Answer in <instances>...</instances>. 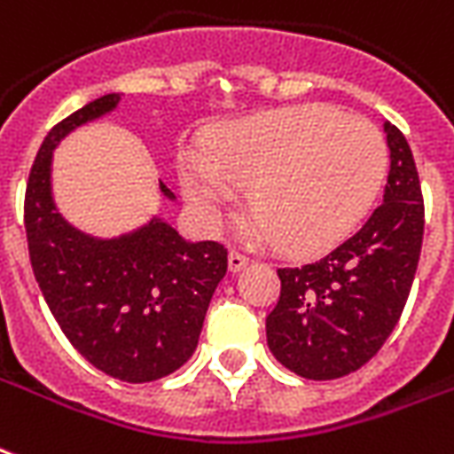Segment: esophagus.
<instances>
[{
	"instance_id": "esophagus-1",
	"label": "esophagus",
	"mask_w": 454,
	"mask_h": 454,
	"mask_svg": "<svg viewBox=\"0 0 454 454\" xmlns=\"http://www.w3.org/2000/svg\"><path fill=\"white\" fill-rule=\"evenodd\" d=\"M250 264V259L245 257V254H240V252H228V271L231 273H238L242 271L245 266Z\"/></svg>"
}]
</instances>
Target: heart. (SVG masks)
I'll list each match as a JSON object with an SVG mask.
<instances>
[{
  "label": "heart",
  "mask_w": 454,
  "mask_h": 454,
  "mask_svg": "<svg viewBox=\"0 0 454 454\" xmlns=\"http://www.w3.org/2000/svg\"><path fill=\"white\" fill-rule=\"evenodd\" d=\"M388 171V147L372 121L333 106H297L235 121L207 152L178 157V183L190 212L219 219L250 183L257 216L242 223L254 240H278L295 252H321L362 223Z\"/></svg>",
  "instance_id": "b5f03b06"
}]
</instances>
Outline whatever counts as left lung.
Listing matches in <instances>:
<instances>
[{
    "label": "left lung",
    "instance_id": "left-lung-1",
    "mask_svg": "<svg viewBox=\"0 0 454 454\" xmlns=\"http://www.w3.org/2000/svg\"><path fill=\"white\" fill-rule=\"evenodd\" d=\"M383 133L390 150L383 204L319 262L278 269L281 297L266 317V342L302 379H340L364 366L395 328L410 295L424 202L404 135L388 121Z\"/></svg>",
    "mask_w": 454,
    "mask_h": 454
}]
</instances>
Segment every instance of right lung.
<instances>
[{
	"mask_svg": "<svg viewBox=\"0 0 454 454\" xmlns=\"http://www.w3.org/2000/svg\"><path fill=\"white\" fill-rule=\"evenodd\" d=\"M119 102L116 92L99 97L44 137L27 178L26 235L35 281L75 350L114 379L150 383L192 357L228 259L223 245L185 240L159 214L133 231L97 238L59 212L54 150ZM159 192L176 202L161 181Z\"/></svg>",
	"mask_w": 454,
	"mask_h": 454,
	"instance_id": "right-lung-1",
	"label": "right lung"
}]
</instances>
